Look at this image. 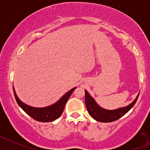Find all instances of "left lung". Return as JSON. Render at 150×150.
Listing matches in <instances>:
<instances>
[{"label": "left lung", "mask_w": 150, "mask_h": 150, "mask_svg": "<svg viewBox=\"0 0 150 150\" xmlns=\"http://www.w3.org/2000/svg\"><path fill=\"white\" fill-rule=\"evenodd\" d=\"M139 95V93L137 95L134 102H131L126 107L116 109V110H109L102 108L100 106L98 105V104L95 102L94 99L91 96L87 91L85 90V102H86V108L89 115L94 120L102 122H110L118 120L124 115L126 114L136 104L138 99Z\"/></svg>", "instance_id": "8db88e82"}]
</instances>
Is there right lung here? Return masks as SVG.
<instances>
[{
  "label": "right lung",
  "instance_id": "add662e5",
  "mask_svg": "<svg viewBox=\"0 0 150 150\" xmlns=\"http://www.w3.org/2000/svg\"><path fill=\"white\" fill-rule=\"evenodd\" d=\"M76 88L77 87L73 88L70 91L67 92L59 100L57 101L56 103L46 107H33L25 104L18 98L13 86V94H14L15 99H16L17 104L29 116H30L32 118L37 120V121L47 122L55 120L56 119L59 118L61 116L68 99Z\"/></svg>",
  "mask_w": 150,
  "mask_h": 150
}]
</instances>
